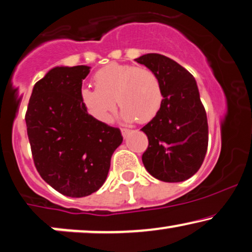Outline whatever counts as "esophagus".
<instances>
[{
    "mask_svg": "<svg viewBox=\"0 0 252 252\" xmlns=\"http://www.w3.org/2000/svg\"><path fill=\"white\" fill-rule=\"evenodd\" d=\"M129 132H131V129L126 128V127H124V128H121V134H123V136H126L129 134Z\"/></svg>",
    "mask_w": 252,
    "mask_h": 252,
    "instance_id": "1",
    "label": "esophagus"
}]
</instances>
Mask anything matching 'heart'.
I'll use <instances>...</instances> for the list:
<instances>
[{
    "mask_svg": "<svg viewBox=\"0 0 252 252\" xmlns=\"http://www.w3.org/2000/svg\"><path fill=\"white\" fill-rule=\"evenodd\" d=\"M95 89L84 86L79 100L85 111L99 123H107L112 112L123 108L126 120L147 123L159 113L162 105V88L154 71L129 64L111 63L93 76Z\"/></svg>",
    "mask_w": 252,
    "mask_h": 252,
    "instance_id": "b5f03b06",
    "label": "heart"
}]
</instances>
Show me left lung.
I'll return each instance as SVG.
<instances>
[{
  "label": "left lung",
  "mask_w": 252,
  "mask_h": 252,
  "mask_svg": "<svg viewBox=\"0 0 252 252\" xmlns=\"http://www.w3.org/2000/svg\"><path fill=\"white\" fill-rule=\"evenodd\" d=\"M154 71L162 88L159 113L141 131L148 147L142 154L147 172L164 182L191 178L208 148V120L192 74L170 58L147 54L134 60Z\"/></svg>",
  "instance_id": "obj_1"
}]
</instances>
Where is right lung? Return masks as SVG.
<instances>
[{"label":"right lung","instance_id":"add662e5","mask_svg":"<svg viewBox=\"0 0 252 252\" xmlns=\"http://www.w3.org/2000/svg\"><path fill=\"white\" fill-rule=\"evenodd\" d=\"M90 67L57 66L33 86L26 113L37 172L58 192L84 197L104 185L123 142L119 128L99 123L79 100Z\"/></svg>","mask_w":252,"mask_h":252}]
</instances>
